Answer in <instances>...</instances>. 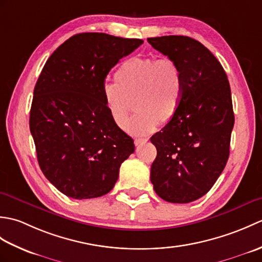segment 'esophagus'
<instances>
[{
	"mask_svg": "<svg viewBox=\"0 0 262 262\" xmlns=\"http://www.w3.org/2000/svg\"><path fill=\"white\" fill-rule=\"evenodd\" d=\"M147 141H148L147 138H136L134 143H135L136 146H141V145H143V144H145Z\"/></svg>",
	"mask_w": 262,
	"mask_h": 262,
	"instance_id": "34e87169",
	"label": "esophagus"
}]
</instances>
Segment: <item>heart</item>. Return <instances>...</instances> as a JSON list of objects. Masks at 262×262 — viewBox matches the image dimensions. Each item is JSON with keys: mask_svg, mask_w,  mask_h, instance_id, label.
I'll list each match as a JSON object with an SVG mask.
<instances>
[{"mask_svg": "<svg viewBox=\"0 0 262 262\" xmlns=\"http://www.w3.org/2000/svg\"><path fill=\"white\" fill-rule=\"evenodd\" d=\"M101 93L115 124L126 129L134 100L137 113L128 130L137 136L151 134L178 114L185 93L179 65L169 57H133L116 72V81H104Z\"/></svg>", "mask_w": 262, "mask_h": 262, "instance_id": "1", "label": "heart"}]
</instances>
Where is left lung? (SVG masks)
<instances>
[{"instance_id":"1","label":"left lung","mask_w":262,"mask_h":262,"mask_svg":"<svg viewBox=\"0 0 262 262\" xmlns=\"http://www.w3.org/2000/svg\"><path fill=\"white\" fill-rule=\"evenodd\" d=\"M176 60L185 81L178 114L151 137L155 192L165 202L187 204L203 197L223 172L234 126L231 88L221 63L203 43L186 36L148 38Z\"/></svg>"}]
</instances>
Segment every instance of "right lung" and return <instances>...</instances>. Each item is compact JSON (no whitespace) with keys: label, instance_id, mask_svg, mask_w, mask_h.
<instances>
[{"label":"right lung","instance_id":"right-lung-1","mask_svg":"<svg viewBox=\"0 0 262 262\" xmlns=\"http://www.w3.org/2000/svg\"><path fill=\"white\" fill-rule=\"evenodd\" d=\"M143 43L102 32L77 33L47 59L30 109L38 163L49 182L74 199L114 188L134 141L115 124L101 86L110 70Z\"/></svg>","mask_w":262,"mask_h":262}]
</instances>
